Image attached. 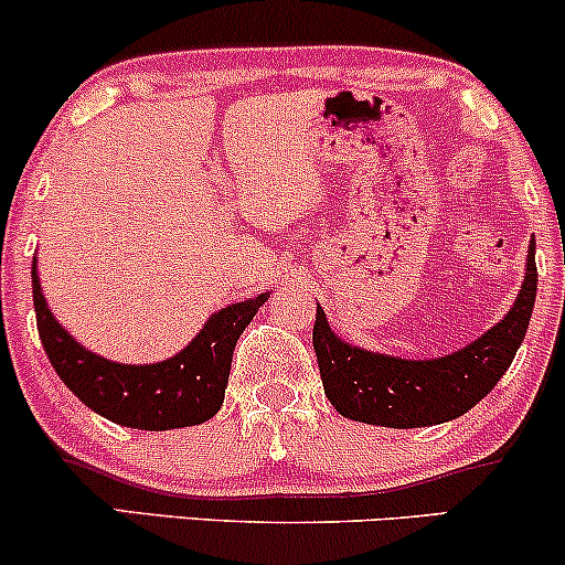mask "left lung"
Here are the masks:
<instances>
[{
	"mask_svg": "<svg viewBox=\"0 0 565 565\" xmlns=\"http://www.w3.org/2000/svg\"><path fill=\"white\" fill-rule=\"evenodd\" d=\"M536 242L531 238L526 276L512 308L468 348L440 359H398L340 340L327 313L316 310L313 350L323 393L342 417L380 427H427L462 417L508 372L536 300Z\"/></svg>",
	"mask_w": 565,
	"mask_h": 565,
	"instance_id": "left-lung-1",
	"label": "left lung"
}]
</instances>
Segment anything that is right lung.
Returning a JSON list of instances; mask_svg holds the SVG:
<instances>
[{"label": "right lung", "instance_id": "1", "mask_svg": "<svg viewBox=\"0 0 565 565\" xmlns=\"http://www.w3.org/2000/svg\"><path fill=\"white\" fill-rule=\"evenodd\" d=\"M31 287L39 337L57 377L95 414L135 430H174L215 417L228 387L233 348L270 297V291H263L255 300L220 308L178 355L135 366L93 353L55 321L42 295L36 260L31 263Z\"/></svg>", "mask_w": 565, "mask_h": 565}]
</instances>
